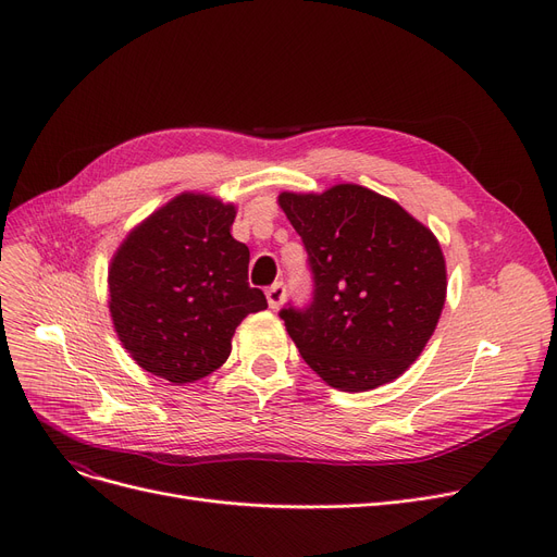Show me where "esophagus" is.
I'll return each instance as SVG.
<instances>
[{
	"label": "esophagus",
	"mask_w": 557,
	"mask_h": 557,
	"mask_svg": "<svg viewBox=\"0 0 557 557\" xmlns=\"http://www.w3.org/2000/svg\"><path fill=\"white\" fill-rule=\"evenodd\" d=\"M284 296H286V286H284L282 282H275V284L267 290L269 307H271V309H277V307L284 302Z\"/></svg>",
	"instance_id": "esophagus-1"
}]
</instances>
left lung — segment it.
Returning <instances> with one entry per match:
<instances>
[{
	"label": "left lung",
	"instance_id": "8db88e82",
	"mask_svg": "<svg viewBox=\"0 0 557 557\" xmlns=\"http://www.w3.org/2000/svg\"><path fill=\"white\" fill-rule=\"evenodd\" d=\"M309 255L313 298L280 311L307 366L332 388L384 386L422 355L447 296L433 232L361 185L280 194Z\"/></svg>",
	"mask_w": 557,
	"mask_h": 557
}]
</instances>
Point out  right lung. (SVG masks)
<instances>
[{
	"label": "right lung",
	"instance_id": "add662e5",
	"mask_svg": "<svg viewBox=\"0 0 557 557\" xmlns=\"http://www.w3.org/2000/svg\"><path fill=\"white\" fill-rule=\"evenodd\" d=\"M232 202L181 194L141 221L108 269L116 336L139 368L183 386L225 363L234 330L267 309L250 250L230 234Z\"/></svg>",
	"mask_w": 557,
	"mask_h": 557
}]
</instances>
